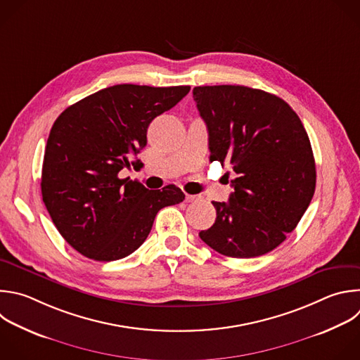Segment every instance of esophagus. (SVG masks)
<instances>
[{"label": "esophagus", "instance_id": "1", "mask_svg": "<svg viewBox=\"0 0 360 360\" xmlns=\"http://www.w3.org/2000/svg\"><path fill=\"white\" fill-rule=\"evenodd\" d=\"M185 199H186V202H199L202 198H200V195H189V193H186Z\"/></svg>", "mask_w": 360, "mask_h": 360}]
</instances>
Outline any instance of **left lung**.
Masks as SVG:
<instances>
[{"instance_id": "obj_1", "label": "left lung", "mask_w": 360, "mask_h": 360, "mask_svg": "<svg viewBox=\"0 0 360 360\" xmlns=\"http://www.w3.org/2000/svg\"><path fill=\"white\" fill-rule=\"evenodd\" d=\"M193 100L209 133L210 161L237 178L229 202H212L216 220L199 237L217 253L252 259L280 246L315 192L308 134L280 97L248 86H198Z\"/></svg>"}]
</instances>
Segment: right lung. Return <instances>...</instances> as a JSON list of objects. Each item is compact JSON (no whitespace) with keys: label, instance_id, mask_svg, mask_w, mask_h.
I'll use <instances>...</instances> for the list:
<instances>
[{"label":"right lung","instance_id":"1","mask_svg":"<svg viewBox=\"0 0 360 360\" xmlns=\"http://www.w3.org/2000/svg\"><path fill=\"white\" fill-rule=\"evenodd\" d=\"M189 86L115 84L68 107L52 126L41 191L53 224L84 257L112 262L130 256L151 231L160 209L185 199L175 185L148 191L120 178L147 146L153 120L171 110Z\"/></svg>","mask_w":360,"mask_h":360}]
</instances>
